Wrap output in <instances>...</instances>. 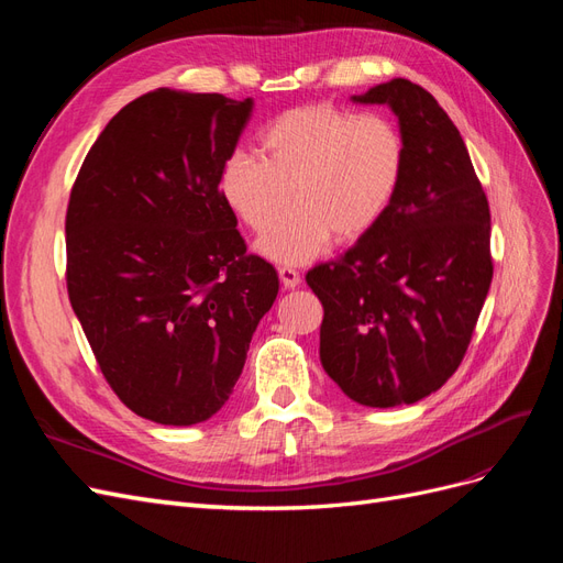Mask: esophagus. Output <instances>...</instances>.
<instances>
[{"label":"esophagus","instance_id":"obj_1","mask_svg":"<svg viewBox=\"0 0 563 563\" xmlns=\"http://www.w3.org/2000/svg\"><path fill=\"white\" fill-rule=\"evenodd\" d=\"M279 279L286 288H296L300 286V272L294 267H279Z\"/></svg>","mask_w":563,"mask_h":563}]
</instances>
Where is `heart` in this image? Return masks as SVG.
Masks as SVG:
<instances>
[{
    "mask_svg": "<svg viewBox=\"0 0 563 563\" xmlns=\"http://www.w3.org/2000/svg\"><path fill=\"white\" fill-rule=\"evenodd\" d=\"M263 157L236 150L220 174V195L253 232H263L287 197L297 207L267 234L265 258L298 265L329 244L368 232L395 199L406 145L383 114L302 106L272 119L261 135Z\"/></svg>",
    "mask_w": 563,
    "mask_h": 563,
    "instance_id": "b5f03b06",
    "label": "heart"
}]
</instances>
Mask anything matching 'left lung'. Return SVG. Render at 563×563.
Segmentation results:
<instances>
[{
	"mask_svg": "<svg viewBox=\"0 0 563 563\" xmlns=\"http://www.w3.org/2000/svg\"><path fill=\"white\" fill-rule=\"evenodd\" d=\"M352 100L397 114L404 176L378 223L305 279L323 305V371L352 401L391 408L432 395L463 362L493 279L490 211L430 91L399 77Z\"/></svg>",
	"mask_w": 563,
	"mask_h": 563,
	"instance_id": "obj_1",
	"label": "left lung"
}]
</instances>
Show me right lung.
Returning a JSON list of instances; mask_svg holds the SVG:
<instances>
[{"label": "right lung", "instance_id": "add662e5", "mask_svg": "<svg viewBox=\"0 0 563 563\" xmlns=\"http://www.w3.org/2000/svg\"><path fill=\"white\" fill-rule=\"evenodd\" d=\"M251 110L150 91L110 119L73 185L67 296L114 395L152 422L183 428L225 406L279 291L220 195Z\"/></svg>", "mask_w": 563, "mask_h": 563}]
</instances>
